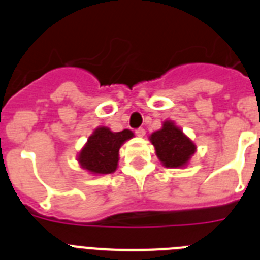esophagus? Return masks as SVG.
<instances>
[{"label":"esophagus","mask_w":260,"mask_h":260,"mask_svg":"<svg viewBox=\"0 0 260 260\" xmlns=\"http://www.w3.org/2000/svg\"><path fill=\"white\" fill-rule=\"evenodd\" d=\"M135 134H137L138 137H144V134H146V130H144L143 127H139L135 130Z\"/></svg>","instance_id":"1"}]
</instances>
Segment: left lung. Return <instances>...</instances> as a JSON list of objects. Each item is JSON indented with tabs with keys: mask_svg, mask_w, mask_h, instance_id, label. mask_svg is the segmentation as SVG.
<instances>
[{
	"mask_svg": "<svg viewBox=\"0 0 260 260\" xmlns=\"http://www.w3.org/2000/svg\"><path fill=\"white\" fill-rule=\"evenodd\" d=\"M156 155L168 168L182 167L195 152V146L180 128L167 121L161 130L151 135Z\"/></svg>",
	"mask_w": 260,
	"mask_h": 260,
	"instance_id": "obj_1",
	"label": "left lung"
}]
</instances>
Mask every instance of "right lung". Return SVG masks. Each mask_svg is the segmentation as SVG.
<instances>
[{
	"label": "right lung",
	"instance_id": "right-lung-1",
	"mask_svg": "<svg viewBox=\"0 0 260 260\" xmlns=\"http://www.w3.org/2000/svg\"><path fill=\"white\" fill-rule=\"evenodd\" d=\"M133 138L130 130L112 133L107 127L96 128L79 153L80 165L95 174H109L116 171L121 144Z\"/></svg>",
	"mask_w": 260,
	"mask_h": 260
}]
</instances>
